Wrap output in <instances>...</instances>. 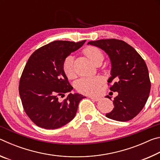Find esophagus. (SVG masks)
<instances>
[{"label":"esophagus","instance_id":"esophagus-1","mask_svg":"<svg viewBox=\"0 0 160 160\" xmlns=\"http://www.w3.org/2000/svg\"><path fill=\"white\" fill-rule=\"evenodd\" d=\"M89 98H90L94 100V101H98V100L99 99V97H94V96H88Z\"/></svg>","mask_w":160,"mask_h":160}]
</instances>
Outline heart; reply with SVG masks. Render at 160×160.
<instances>
[{
    "label": "heart",
    "instance_id": "1",
    "mask_svg": "<svg viewBox=\"0 0 160 160\" xmlns=\"http://www.w3.org/2000/svg\"><path fill=\"white\" fill-rule=\"evenodd\" d=\"M84 53L90 59L94 65L97 62H102L104 59V55L99 48L90 47L84 50ZM63 70L65 74L68 78H73L75 77V71L73 68V58L71 56H68L65 59L63 63ZM102 81L98 78H81L75 83V87L78 92L86 94H94L99 91Z\"/></svg>",
    "mask_w": 160,
    "mask_h": 160
}]
</instances>
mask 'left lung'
<instances>
[{
    "label": "left lung",
    "mask_w": 160,
    "mask_h": 160,
    "mask_svg": "<svg viewBox=\"0 0 160 160\" xmlns=\"http://www.w3.org/2000/svg\"><path fill=\"white\" fill-rule=\"evenodd\" d=\"M88 44L104 51L112 65L108 82H113L110 90L118 95L113 101L114 108L106 116L123 122L131 120L142 109L150 94L151 83L145 61L122 40L100 39Z\"/></svg>",
    "instance_id": "1"
}]
</instances>
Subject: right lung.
Masks as SVG:
<instances>
[{"label":"right lung","instance_id":"right-lung-1","mask_svg":"<svg viewBox=\"0 0 160 160\" xmlns=\"http://www.w3.org/2000/svg\"><path fill=\"white\" fill-rule=\"evenodd\" d=\"M54 41L38 48L32 54L20 80L19 93L25 112L37 126L56 129L74 118L80 100L79 93H70V85L63 70L65 59L85 44ZM69 94L63 101L59 97Z\"/></svg>","mask_w":160,"mask_h":160}]
</instances>
